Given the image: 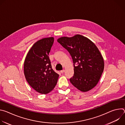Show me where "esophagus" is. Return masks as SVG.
<instances>
[{"instance_id": "esophagus-1", "label": "esophagus", "mask_w": 125, "mask_h": 125, "mask_svg": "<svg viewBox=\"0 0 125 125\" xmlns=\"http://www.w3.org/2000/svg\"><path fill=\"white\" fill-rule=\"evenodd\" d=\"M64 71H65V70H64L63 69V70H62L60 71V72H61V73L63 74V73H64Z\"/></svg>"}]
</instances>
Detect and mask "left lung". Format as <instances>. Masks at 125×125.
Instances as JSON below:
<instances>
[{
    "instance_id": "1",
    "label": "left lung",
    "mask_w": 125,
    "mask_h": 125,
    "mask_svg": "<svg viewBox=\"0 0 125 125\" xmlns=\"http://www.w3.org/2000/svg\"><path fill=\"white\" fill-rule=\"evenodd\" d=\"M57 42L69 52L74 63V74L70 81L79 90L86 92L98 83L103 72V57L96 46L80 34L62 37Z\"/></svg>"
}]
</instances>
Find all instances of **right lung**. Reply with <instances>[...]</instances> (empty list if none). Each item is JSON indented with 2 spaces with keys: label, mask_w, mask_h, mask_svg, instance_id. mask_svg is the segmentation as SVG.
<instances>
[{
  "label": "right lung",
  "mask_w": 125,
  "mask_h": 125,
  "mask_svg": "<svg viewBox=\"0 0 125 125\" xmlns=\"http://www.w3.org/2000/svg\"><path fill=\"white\" fill-rule=\"evenodd\" d=\"M53 42V37L38 41L28 52L24 62V74L27 81L35 91L42 94L52 91L59 77L52 69L48 57Z\"/></svg>",
  "instance_id": "obj_1"
}]
</instances>
